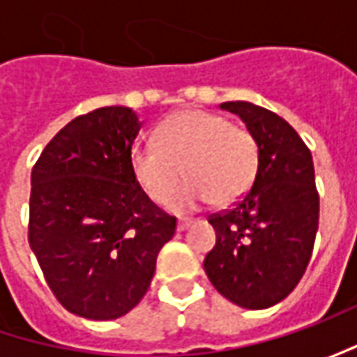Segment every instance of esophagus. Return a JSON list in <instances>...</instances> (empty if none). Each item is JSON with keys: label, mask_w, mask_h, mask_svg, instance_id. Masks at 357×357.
<instances>
[{"label": "esophagus", "mask_w": 357, "mask_h": 357, "mask_svg": "<svg viewBox=\"0 0 357 357\" xmlns=\"http://www.w3.org/2000/svg\"><path fill=\"white\" fill-rule=\"evenodd\" d=\"M190 222H192L190 218H181V220H178V225H176V228H178V230L183 232V230H186V228L190 227Z\"/></svg>", "instance_id": "34e87169"}]
</instances>
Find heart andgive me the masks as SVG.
<instances>
[{
	"instance_id": "1",
	"label": "heart",
	"mask_w": 357,
	"mask_h": 357,
	"mask_svg": "<svg viewBox=\"0 0 357 357\" xmlns=\"http://www.w3.org/2000/svg\"><path fill=\"white\" fill-rule=\"evenodd\" d=\"M130 172L146 199L167 206L183 178L188 183L174 211H192L213 200L227 206L242 199L256 181L260 146L254 132L227 117L188 109L165 119L155 130V146L130 151Z\"/></svg>"
}]
</instances>
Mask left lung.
<instances>
[{
  "instance_id": "1",
  "label": "left lung",
  "mask_w": 357,
  "mask_h": 357,
  "mask_svg": "<svg viewBox=\"0 0 357 357\" xmlns=\"http://www.w3.org/2000/svg\"><path fill=\"white\" fill-rule=\"evenodd\" d=\"M220 109L252 130L260 167L232 208L208 216L216 244L204 270L227 300L264 310L294 290L312 258L320 218L314 162L300 135L276 113L246 101H228Z\"/></svg>"
}]
</instances>
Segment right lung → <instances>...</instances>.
Returning <instances> with one entry per match:
<instances>
[{"label": "right lung", "mask_w": 357, "mask_h": 357, "mask_svg": "<svg viewBox=\"0 0 357 357\" xmlns=\"http://www.w3.org/2000/svg\"><path fill=\"white\" fill-rule=\"evenodd\" d=\"M141 121L101 107L67 123L31 171L27 238L51 292L87 320H115L146 294L176 218L130 172Z\"/></svg>", "instance_id": "add662e5"}]
</instances>
